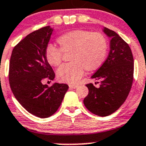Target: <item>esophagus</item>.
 <instances>
[{
  "instance_id": "esophagus-1",
  "label": "esophagus",
  "mask_w": 146,
  "mask_h": 146,
  "mask_svg": "<svg viewBox=\"0 0 146 146\" xmlns=\"http://www.w3.org/2000/svg\"><path fill=\"white\" fill-rule=\"evenodd\" d=\"M68 86H69V88H70V89H75V88H77L78 85H71V84H70Z\"/></svg>"
}]
</instances>
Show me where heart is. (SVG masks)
Returning <instances> with one entry per match:
<instances>
[{"mask_svg": "<svg viewBox=\"0 0 146 146\" xmlns=\"http://www.w3.org/2000/svg\"><path fill=\"white\" fill-rule=\"evenodd\" d=\"M56 42L59 48L48 44L45 56L48 64L57 67L62 62V53H70L69 60L71 62L63 65L57 70L58 80L62 82H78L83 76L85 69L88 72L95 71L105 61L108 42L100 32L75 29L60 35Z\"/></svg>", "mask_w": 146, "mask_h": 146, "instance_id": "obj_1", "label": "heart"}]
</instances>
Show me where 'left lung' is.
<instances>
[{"label": "left lung", "instance_id": "obj_1", "mask_svg": "<svg viewBox=\"0 0 146 146\" xmlns=\"http://www.w3.org/2000/svg\"><path fill=\"white\" fill-rule=\"evenodd\" d=\"M103 32L111 38L110 51L91 77L100 80V87L87 84L89 92L83 103L92 114L106 117L117 111L129 95L133 80V57L129 44L118 34L107 27Z\"/></svg>", "mask_w": 146, "mask_h": 146}]
</instances>
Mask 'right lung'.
I'll list each match as a JSON object with an SVG mask.
<instances>
[{
	"label": "right lung",
	"mask_w": 146,
	"mask_h": 146,
	"mask_svg": "<svg viewBox=\"0 0 146 146\" xmlns=\"http://www.w3.org/2000/svg\"><path fill=\"white\" fill-rule=\"evenodd\" d=\"M53 29L42 27L29 34L13 48L9 65V82L15 98L30 114L51 117L61 105L68 85L42 83L53 80L55 73L46 59L45 52Z\"/></svg>",
	"instance_id": "add662e5"
}]
</instances>
